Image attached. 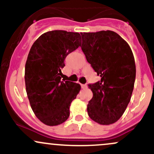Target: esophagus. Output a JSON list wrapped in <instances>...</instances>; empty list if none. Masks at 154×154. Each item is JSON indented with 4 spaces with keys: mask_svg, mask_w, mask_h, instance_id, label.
<instances>
[{
    "mask_svg": "<svg viewBox=\"0 0 154 154\" xmlns=\"http://www.w3.org/2000/svg\"><path fill=\"white\" fill-rule=\"evenodd\" d=\"M81 87H82L83 89H85V88H87L88 86L86 84H81Z\"/></svg>",
    "mask_w": 154,
    "mask_h": 154,
    "instance_id": "34e87169",
    "label": "esophagus"
}]
</instances>
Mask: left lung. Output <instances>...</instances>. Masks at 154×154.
<instances>
[{"label":"left lung","instance_id":"1","mask_svg":"<svg viewBox=\"0 0 154 154\" xmlns=\"http://www.w3.org/2000/svg\"><path fill=\"white\" fill-rule=\"evenodd\" d=\"M81 48L88 62L100 80L88 84L93 96L88 105V114L100 125L116 122L130 103L136 68L129 45L113 31L81 33Z\"/></svg>","mask_w":154,"mask_h":154}]
</instances>
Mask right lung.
<instances>
[{"instance_id":"add662e5","label":"right lung","mask_w":154,"mask_h":154,"mask_svg":"<svg viewBox=\"0 0 154 154\" xmlns=\"http://www.w3.org/2000/svg\"><path fill=\"white\" fill-rule=\"evenodd\" d=\"M81 45L78 32L53 30L44 33L31 47L25 64L26 91L35 116L48 126L64 122L80 85L61 81L66 57Z\"/></svg>"}]
</instances>
